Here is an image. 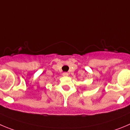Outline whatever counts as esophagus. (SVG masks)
<instances>
[{"instance_id": "1", "label": "esophagus", "mask_w": 130, "mask_h": 130, "mask_svg": "<svg viewBox=\"0 0 130 130\" xmlns=\"http://www.w3.org/2000/svg\"><path fill=\"white\" fill-rule=\"evenodd\" d=\"M62 76H68V73H66V72L63 73H62Z\"/></svg>"}]
</instances>
